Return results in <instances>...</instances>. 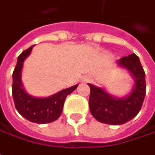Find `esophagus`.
Wrapping results in <instances>:
<instances>
[{"label":"esophagus","instance_id":"obj_1","mask_svg":"<svg viewBox=\"0 0 155 155\" xmlns=\"http://www.w3.org/2000/svg\"><path fill=\"white\" fill-rule=\"evenodd\" d=\"M86 81H87V79H86Z\"/></svg>","mask_w":155,"mask_h":155}]
</instances>
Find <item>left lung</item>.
Wrapping results in <instances>:
<instances>
[{
    "mask_svg": "<svg viewBox=\"0 0 155 155\" xmlns=\"http://www.w3.org/2000/svg\"><path fill=\"white\" fill-rule=\"evenodd\" d=\"M118 63L130 71L135 81V86L127 97H113L102 88L88 84L91 114L98 121L106 124H124L135 117L141 109L146 95L145 72L138 56L132 54L120 59Z\"/></svg>",
    "mask_w": 155,
    "mask_h": 155,
    "instance_id": "8db88e82",
    "label": "left lung"
}]
</instances>
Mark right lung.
I'll return each instance as SVG.
<instances>
[{"label":"right lung","mask_w":155,"mask_h":155,"mask_svg":"<svg viewBox=\"0 0 155 155\" xmlns=\"http://www.w3.org/2000/svg\"><path fill=\"white\" fill-rule=\"evenodd\" d=\"M33 46L24 50L17 59V63L13 73L12 95L15 106L19 114L31 122L45 124L56 120L61 116L66 97L78 87L75 85L69 88L63 89L57 94L47 98L32 97L24 91L21 73L24 60L29 55Z\"/></svg>","instance_id":"obj_1"}]
</instances>
